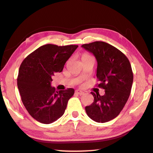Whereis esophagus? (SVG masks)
<instances>
[{
    "label": "esophagus",
    "instance_id": "esophagus-1",
    "mask_svg": "<svg viewBox=\"0 0 153 153\" xmlns=\"http://www.w3.org/2000/svg\"><path fill=\"white\" fill-rule=\"evenodd\" d=\"M76 94H79V95L84 94V92H83V91H82V90H76Z\"/></svg>",
    "mask_w": 153,
    "mask_h": 153
}]
</instances>
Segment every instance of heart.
<instances>
[{
    "label": "heart",
    "instance_id": "1",
    "mask_svg": "<svg viewBox=\"0 0 153 153\" xmlns=\"http://www.w3.org/2000/svg\"><path fill=\"white\" fill-rule=\"evenodd\" d=\"M87 56H90V55H88V54H84V55L82 56V58H84V57H87Z\"/></svg>",
    "mask_w": 153,
    "mask_h": 153
}]
</instances>
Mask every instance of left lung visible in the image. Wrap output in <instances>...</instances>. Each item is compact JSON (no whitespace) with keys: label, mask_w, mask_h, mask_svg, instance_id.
I'll return each instance as SVG.
<instances>
[{"label":"left lung","mask_w":153,"mask_h":153,"mask_svg":"<svg viewBox=\"0 0 153 153\" xmlns=\"http://www.w3.org/2000/svg\"><path fill=\"white\" fill-rule=\"evenodd\" d=\"M82 47L97 59L98 86L105 92L103 96L91 92L94 102L85 107L86 112L96 122H107L120 113L130 94L134 77L130 63L120 50L105 42L85 44Z\"/></svg>","instance_id":"8db88e82"}]
</instances>
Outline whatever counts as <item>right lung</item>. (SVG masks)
I'll list each match as a JSON object with an SVG mask.
<instances>
[{
    "label": "right lung",
    "mask_w": 153,
    "mask_h": 153,
    "mask_svg": "<svg viewBox=\"0 0 153 153\" xmlns=\"http://www.w3.org/2000/svg\"><path fill=\"white\" fill-rule=\"evenodd\" d=\"M77 47V45H43L21 64L17 87L23 104L36 121L49 124L64 114L74 89L56 91L51 86L52 77L63 71L66 61Z\"/></svg>",
    "instance_id": "1"
}]
</instances>
